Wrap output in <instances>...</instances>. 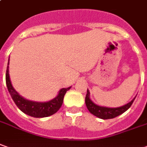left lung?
<instances>
[{
	"mask_svg": "<svg viewBox=\"0 0 147 147\" xmlns=\"http://www.w3.org/2000/svg\"><path fill=\"white\" fill-rule=\"evenodd\" d=\"M89 94H90L89 91L87 90L86 97H85V104H86L87 108L92 114H93L94 116L97 117L99 118H101V119H111V118H114L116 117L121 115V113H125L132 105L133 102L135 99L134 98L130 102L126 104L125 105L121 106V107L106 108L100 107V106L95 105L89 98Z\"/></svg>",
	"mask_w": 147,
	"mask_h": 147,
	"instance_id": "left-lung-1",
	"label": "left lung"
}]
</instances>
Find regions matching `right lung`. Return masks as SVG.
Listing matches in <instances>:
<instances>
[{"instance_id": "add662e5", "label": "right lung", "mask_w": 147, "mask_h": 147, "mask_svg": "<svg viewBox=\"0 0 147 147\" xmlns=\"http://www.w3.org/2000/svg\"><path fill=\"white\" fill-rule=\"evenodd\" d=\"M9 65V63H8ZM5 81H6L7 88L9 92L11 97L14 101L18 109L22 111L24 113L29 116H31L34 117H46L49 116L53 115L56 113L62 106L63 97L66 94L67 91L69 90L71 87L67 88H62L59 94L55 99L50 100L48 102L38 103L34 101H30L23 97H22L20 95L14 90L11 84L9 75V66L7 67L6 74H5Z\"/></svg>"}]
</instances>
